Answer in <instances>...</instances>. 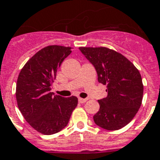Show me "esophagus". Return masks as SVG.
<instances>
[{"label": "esophagus", "instance_id": "esophagus-1", "mask_svg": "<svg viewBox=\"0 0 160 160\" xmlns=\"http://www.w3.org/2000/svg\"><path fill=\"white\" fill-rule=\"evenodd\" d=\"M87 98H79V102L80 103H85V102H87Z\"/></svg>", "mask_w": 160, "mask_h": 160}]
</instances>
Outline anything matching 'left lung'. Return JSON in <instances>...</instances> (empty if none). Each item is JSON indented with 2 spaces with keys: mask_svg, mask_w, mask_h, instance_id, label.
<instances>
[{
  "mask_svg": "<svg viewBox=\"0 0 160 160\" xmlns=\"http://www.w3.org/2000/svg\"><path fill=\"white\" fill-rule=\"evenodd\" d=\"M79 49L96 70L98 82L107 85V96L98 100L100 109L93 117L97 126L118 130L128 124L140 108L143 85L139 71L122 54L107 48Z\"/></svg>",
  "mask_w": 160,
  "mask_h": 160,
  "instance_id": "8db88e82",
  "label": "left lung"
}]
</instances>
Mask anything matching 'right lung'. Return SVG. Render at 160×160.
Wrapping results in <instances>:
<instances>
[{
  "mask_svg": "<svg viewBox=\"0 0 160 160\" xmlns=\"http://www.w3.org/2000/svg\"><path fill=\"white\" fill-rule=\"evenodd\" d=\"M71 52L70 47L43 48L27 62L18 75V108L25 120L40 133L51 135L61 131L77 107V97L64 98L50 92L57 70Z\"/></svg>",
  "mask_w": 160,
  "mask_h": 160,
  "instance_id": "add662e5",
  "label": "right lung"
}]
</instances>
